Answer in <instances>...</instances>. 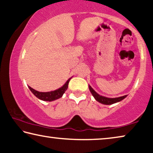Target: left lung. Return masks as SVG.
Masks as SVG:
<instances>
[{
    "mask_svg": "<svg viewBox=\"0 0 153 153\" xmlns=\"http://www.w3.org/2000/svg\"><path fill=\"white\" fill-rule=\"evenodd\" d=\"M88 88L90 92L92 94L93 97L95 98V100L99 102L100 103L103 105H112L114 104V103L120 102L121 100H123L124 98L127 97L128 95H124L123 97H117V98H108L104 97V96L100 95L99 94L95 91V90L92 88L88 85Z\"/></svg>",
    "mask_w": 153,
    "mask_h": 153,
    "instance_id": "left-lung-1",
    "label": "left lung"
}]
</instances>
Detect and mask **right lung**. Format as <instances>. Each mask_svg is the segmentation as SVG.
Returning <instances> with one entry per match:
<instances>
[{"label":"right lung","mask_w":153,"mask_h":153,"mask_svg":"<svg viewBox=\"0 0 153 153\" xmlns=\"http://www.w3.org/2000/svg\"><path fill=\"white\" fill-rule=\"evenodd\" d=\"M71 77L67 79V81L65 83V84L63 86H61V88H59L56 89L55 90H53V91L43 92L37 91V90L33 89L32 88H31L29 86H28V88H29L30 91L33 93V95L36 96L38 98H39V99L42 100H44V101L51 102L56 99H59V98H60L63 97L65 92L66 91L67 88H68L69 82L71 79Z\"/></svg>","instance_id":"obj_1"}]
</instances>
